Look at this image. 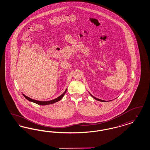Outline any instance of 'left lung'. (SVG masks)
Segmentation results:
<instances>
[{
    "mask_svg": "<svg viewBox=\"0 0 150 150\" xmlns=\"http://www.w3.org/2000/svg\"><path fill=\"white\" fill-rule=\"evenodd\" d=\"M90 95H91L94 99H95V100H98V101H101V102H106V101H105V100H101V99H99V98H96L94 97L91 94H90Z\"/></svg>",
    "mask_w": 150,
    "mask_h": 150,
    "instance_id": "left-lung-1",
    "label": "left lung"
}]
</instances>
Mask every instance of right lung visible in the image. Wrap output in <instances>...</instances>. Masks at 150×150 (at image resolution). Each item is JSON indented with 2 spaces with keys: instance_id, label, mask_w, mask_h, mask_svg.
<instances>
[{
  "instance_id": "obj_1",
  "label": "right lung",
  "mask_w": 150,
  "mask_h": 150,
  "mask_svg": "<svg viewBox=\"0 0 150 150\" xmlns=\"http://www.w3.org/2000/svg\"><path fill=\"white\" fill-rule=\"evenodd\" d=\"M67 91V89H66L65 91H64V93L62 94L60 96H59L58 98H55L54 100H52L45 101H38V100H34V99H32V98L26 96L24 94H23V95L25 97V98L27 99L28 100H29V101H31V102L34 103H36L38 105H50V104H52V103H57V101L61 100V99L63 98V96H64V95L66 93Z\"/></svg>"
}]
</instances>
